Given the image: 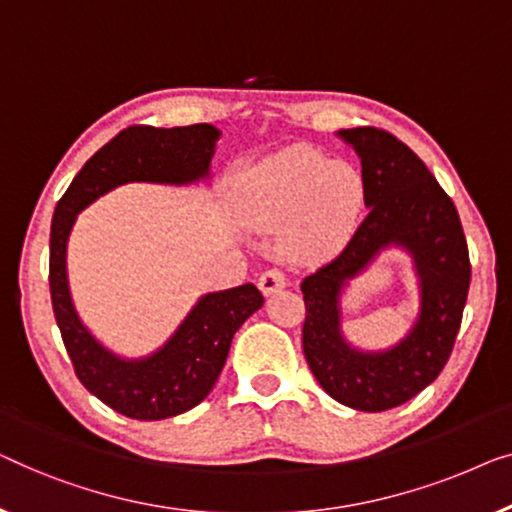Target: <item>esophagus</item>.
Here are the masks:
<instances>
[{"label":"esophagus","instance_id":"obj_1","mask_svg":"<svg viewBox=\"0 0 512 512\" xmlns=\"http://www.w3.org/2000/svg\"><path fill=\"white\" fill-rule=\"evenodd\" d=\"M257 285H259V290H262L264 297H269V294L283 290V287L287 285V278L280 269H269V271H264L262 276H259Z\"/></svg>","mask_w":512,"mask_h":512}]
</instances>
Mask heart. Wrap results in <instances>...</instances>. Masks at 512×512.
Wrapping results in <instances>:
<instances>
[{"instance_id":"1","label":"heart","mask_w":512,"mask_h":512,"mask_svg":"<svg viewBox=\"0 0 512 512\" xmlns=\"http://www.w3.org/2000/svg\"><path fill=\"white\" fill-rule=\"evenodd\" d=\"M250 213L266 225H292L297 253L329 255L341 250L362 220L364 176L343 160L313 148H287L250 171Z\"/></svg>"}]
</instances>
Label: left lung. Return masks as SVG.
Wrapping results in <instances>:
<instances>
[{
  "label": "left lung",
  "instance_id": "1",
  "mask_svg": "<svg viewBox=\"0 0 512 512\" xmlns=\"http://www.w3.org/2000/svg\"><path fill=\"white\" fill-rule=\"evenodd\" d=\"M362 160L369 215L348 246L304 278V355L331 399L364 413L401 406L448 364L469 297V246L452 199L420 157L385 129H341ZM414 257L421 313L392 349H352L340 331V294L385 247Z\"/></svg>",
  "mask_w": 512,
  "mask_h": 512
}]
</instances>
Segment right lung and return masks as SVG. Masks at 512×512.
Instances as JSON below:
<instances>
[{
	"mask_svg": "<svg viewBox=\"0 0 512 512\" xmlns=\"http://www.w3.org/2000/svg\"><path fill=\"white\" fill-rule=\"evenodd\" d=\"M220 129L134 125L99 148L57 201L50 225V299L74 371L85 390L132 420L181 415L208 397L239 327L264 304L253 283L201 297L174 336L141 359L104 348L78 318L67 278V241L76 215L125 183L190 185L211 176Z\"/></svg>",
	"mask_w": 512,
	"mask_h": 512,
	"instance_id": "add662e5",
	"label": "right lung"
}]
</instances>
